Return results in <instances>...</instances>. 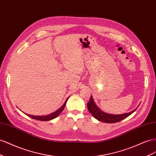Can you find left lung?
I'll list each match as a JSON object with an SVG mask.
<instances>
[{"label":"left lung","mask_w":156,"mask_h":156,"mask_svg":"<svg viewBox=\"0 0 156 156\" xmlns=\"http://www.w3.org/2000/svg\"><path fill=\"white\" fill-rule=\"evenodd\" d=\"M87 108H88L89 112L93 115V117L102 122L109 123H116L119 121H122V119L126 118L127 117L129 116V115H131L133 112H134L136 110L135 109L134 110H133L132 112H130L129 113L123 114H118V115L105 113V112H102V111L96 106L94 101L93 100L91 95L90 97V100L87 103Z\"/></svg>","instance_id":"left-lung-1"}]
</instances>
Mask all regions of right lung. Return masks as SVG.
Wrapping results in <instances>:
<instances>
[{
  "mask_svg": "<svg viewBox=\"0 0 156 156\" xmlns=\"http://www.w3.org/2000/svg\"><path fill=\"white\" fill-rule=\"evenodd\" d=\"M68 99H69V97L67 98V99L66 100V101L65 102V103L63 104V105L59 109H58L57 111H55V112H53L51 114L46 115H30V114H25L27 115L28 116L32 118L33 119L40 120V121H49V120H51L52 119L55 118L57 116H58V115L61 113V112L63 110V109L65 108V106L66 103V101H67Z\"/></svg>",
  "mask_w": 156,
  "mask_h": 156,
  "instance_id": "1",
  "label": "right lung"
}]
</instances>
